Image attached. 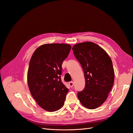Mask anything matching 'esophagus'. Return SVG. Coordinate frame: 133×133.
<instances>
[{"label": "esophagus", "mask_w": 133, "mask_h": 133, "mask_svg": "<svg viewBox=\"0 0 133 133\" xmlns=\"http://www.w3.org/2000/svg\"><path fill=\"white\" fill-rule=\"evenodd\" d=\"M68 84H69V85L70 87H73L74 85V83L73 82H69V83H68Z\"/></svg>", "instance_id": "1"}]
</instances>
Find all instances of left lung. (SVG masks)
Segmentation results:
<instances>
[{
    "label": "left lung",
    "mask_w": 133,
    "mask_h": 133,
    "mask_svg": "<svg viewBox=\"0 0 133 133\" xmlns=\"http://www.w3.org/2000/svg\"><path fill=\"white\" fill-rule=\"evenodd\" d=\"M72 50L83 68L85 80V88L78 92V98L84 107L96 109L105 102L113 86L111 59L102 47L91 42L76 44Z\"/></svg>",
    "instance_id": "1"
}]
</instances>
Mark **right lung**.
Segmentation results:
<instances>
[{
    "label": "right lung",
    "instance_id": "1",
    "mask_svg": "<svg viewBox=\"0 0 133 133\" xmlns=\"http://www.w3.org/2000/svg\"><path fill=\"white\" fill-rule=\"evenodd\" d=\"M68 44H45L32 55L27 73L30 93L39 107L49 112L64 104L69 89L62 82V65L69 54Z\"/></svg>",
    "mask_w": 133,
    "mask_h": 133
}]
</instances>
